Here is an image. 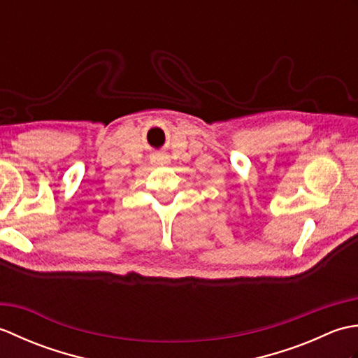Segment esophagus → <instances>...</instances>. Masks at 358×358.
Returning a JSON list of instances; mask_svg holds the SVG:
<instances>
[{"mask_svg": "<svg viewBox=\"0 0 358 358\" xmlns=\"http://www.w3.org/2000/svg\"><path fill=\"white\" fill-rule=\"evenodd\" d=\"M157 162H159V163H167V157H164V155L158 157V158H157Z\"/></svg>", "mask_w": 358, "mask_h": 358, "instance_id": "esophagus-1", "label": "esophagus"}]
</instances>
